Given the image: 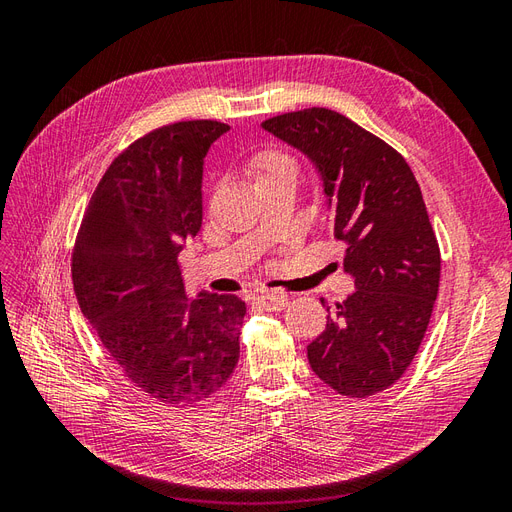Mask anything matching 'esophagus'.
Listing matches in <instances>:
<instances>
[{
    "mask_svg": "<svg viewBox=\"0 0 512 512\" xmlns=\"http://www.w3.org/2000/svg\"><path fill=\"white\" fill-rule=\"evenodd\" d=\"M288 297L286 294H273V292H267V294H260V297L256 299L258 307L265 309V312H282V309L288 305Z\"/></svg>",
    "mask_w": 512,
    "mask_h": 512,
    "instance_id": "34e87169",
    "label": "esophagus"
}]
</instances>
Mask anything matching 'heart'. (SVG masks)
<instances>
[{"instance_id": "obj_1", "label": "heart", "mask_w": 512, "mask_h": 512, "mask_svg": "<svg viewBox=\"0 0 512 512\" xmlns=\"http://www.w3.org/2000/svg\"><path fill=\"white\" fill-rule=\"evenodd\" d=\"M250 168L260 183L269 177L286 173V170H297V164H294L288 153L280 149H262L250 160Z\"/></svg>"}]
</instances>
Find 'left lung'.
<instances>
[{
  "label": "left lung",
  "instance_id": "1",
  "mask_svg": "<svg viewBox=\"0 0 512 512\" xmlns=\"http://www.w3.org/2000/svg\"><path fill=\"white\" fill-rule=\"evenodd\" d=\"M262 128L320 168L356 286L335 303L307 361L339 395L382 393L406 374L438 297L440 245L421 188L397 149L331 108L275 115Z\"/></svg>",
  "mask_w": 512,
  "mask_h": 512
}]
</instances>
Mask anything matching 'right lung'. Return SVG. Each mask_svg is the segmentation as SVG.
<instances>
[{"mask_svg": "<svg viewBox=\"0 0 512 512\" xmlns=\"http://www.w3.org/2000/svg\"><path fill=\"white\" fill-rule=\"evenodd\" d=\"M226 130L192 119L136 138L106 168L76 232L81 312L123 376L162 406L213 397L239 361L245 303L235 294L185 301L177 262L203 224V158Z\"/></svg>", "mask_w": 512, "mask_h": 512, "instance_id": "add662e5", "label": "right lung"}]
</instances>
